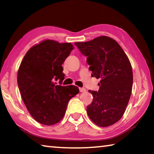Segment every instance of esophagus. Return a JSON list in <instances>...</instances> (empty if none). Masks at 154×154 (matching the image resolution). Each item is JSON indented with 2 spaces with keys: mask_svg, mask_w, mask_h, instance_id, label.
Wrapping results in <instances>:
<instances>
[{
  "mask_svg": "<svg viewBox=\"0 0 154 154\" xmlns=\"http://www.w3.org/2000/svg\"><path fill=\"white\" fill-rule=\"evenodd\" d=\"M85 91H86V90H85V88H79V92H85Z\"/></svg>",
  "mask_w": 154,
  "mask_h": 154,
  "instance_id": "obj_1",
  "label": "esophagus"
}]
</instances>
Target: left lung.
<instances>
[{
  "mask_svg": "<svg viewBox=\"0 0 154 154\" xmlns=\"http://www.w3.org/2000/svg\"><path fill=\"white\" fill-rule=\"evenodd\" d=\"M75 45L87 57L92 77L100 79L98 91L89 90L93 100L87 106L88 116L98 126L113 125L124 115L131 96L133 75L129 60L119 44L108 36Z\"/></svg>",
  "mask_w": 154,
  "mask_h": 154,
  "instance_id": "left-lung-1",
  "label": "left lung"
}]
</instances>
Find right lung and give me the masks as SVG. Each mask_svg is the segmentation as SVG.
<instances>
[{"instance_id": "add662e5", "label": "right lung", "mask_w": 154, "mask_h": 154, "mask_svg": "<svg viewBox=\"0 0 154 154\" xmlns=\"http://www.w3.org/2000/svg\"><path fill=\"white\" fill-rule=\"evenodd\" d=\"M72 49L69 43L45 40L31 48L21 62L18 88L28 111L40 124L59 122L70 99L79 93L75 85H61L64 79L62 65Z\"/></svg>"}]
</instances>
